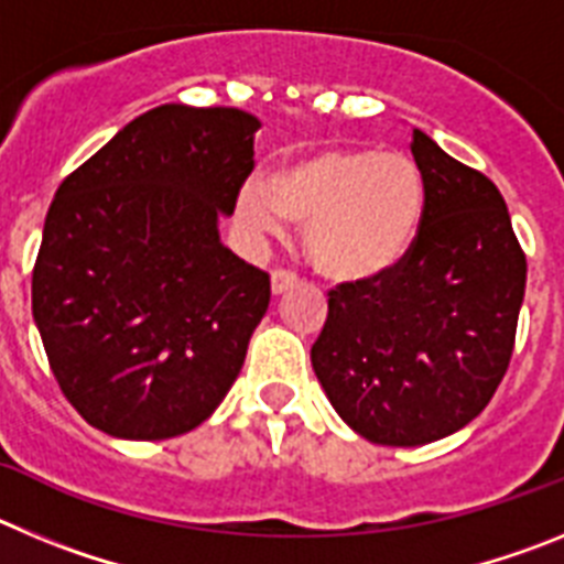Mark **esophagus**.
<instances>
[{"label":"esophagus","instance_id":"1","mask_svg":"<svg viewBox=\"0 0 564 564\" xmlns=\"http://www.w3.org/2000/svg\"><path fill=\"white\" fill-rule=\"evenodd\" d=\"M299 282V276L293 271H273V276H271V291L276 293H288L291 291L293 285H296Z\"/></svg>","mask_w":564,"mask_h":564}]
</instances>
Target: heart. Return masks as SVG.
Segmentation results:
<instances>
[{"mask_svg": "<svg viewBox=\"0 0 564 564\" xmlns=\"http://www.w3.org/2000/svg\"><path fill=\"white\" fill-rule=\"evenodd\" d=\"M239 220L257 234L285 223L305 228L311 265L333 282H367L392 271L426 214V181L415 158L376 147H333L288 161L268 192L242 188Z\"/></svg>", "mask_w": 564, "mask_h": 564, "instance_id": "heart-1", "label": "heart"}]
</instances>
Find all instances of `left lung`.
<instances>
[{
	"mask_svg": "<svg viewBox=\"0 0 564 564\" xmlns=\"http://www.w3.org/2000/svg\"><path fill=\"white\" fill-rule=\"evenodd\" d=\"M412 158L426 181L415 246L392 271L330 291L311 347L333 410L381 446L441 441L486 410L525 296V253L495 183L421 129Z\"/></svg>",
	"mask_w": 564,
	"mask_h": 564,
	"instance_id": "8db88e82",
	"label": "left lung"
}]
</instances>
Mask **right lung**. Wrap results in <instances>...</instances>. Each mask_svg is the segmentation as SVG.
<instances>
[{"label": "right lung", "instance_id": "obj_1", "mask_svg": "<svg viewBox=\"0 0 564 564\" xmlns=\"http://www.w3.org/2000/svg\"><path fill=\"white\" fill-rule=\"evenodd\" d=\"M259 121L163 104L64 177L33 268V318L78 415L166 441L212 415L246 361L271 279L220 242Z\"/></svg>", "mask_w": 564, "mask_h": 564}]
</instances>
